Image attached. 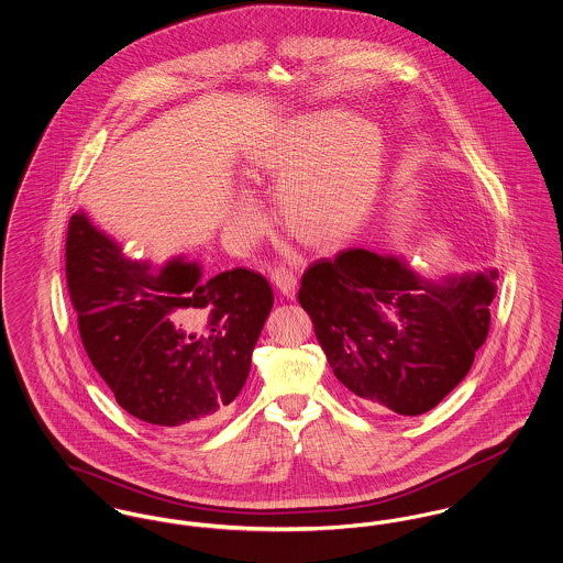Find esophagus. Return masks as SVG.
<instances>
[{"mask_svg": "<svg viewBox=\"0 0 563 563\" xmlns=\"http://www.w3.org/2000/svg\"><path fill=\"white\" fill-rule=\"evenodd\" d=\"M269 278H272L274 287H276L280 294L294 299L295 289H297V278H295L294 272H289V269L285 268L272 269Z\"/></svg>", "mask_w": 563, "mask_h": 563, "instance_id": "obj_1", "label": "esophagus"}]
</instances>
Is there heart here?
I'll list each match as a JSON object with an SVG mask.
<instances>
[{
    "instance_id": "1",
    "label": "heart",
    "mask_w": 563,
    "mask_h": 563,
    "mask_svg": "<svg viewBox=\"0 0 563 563\" xmlns=\"http://www.w3.org/2000/svg\"><path fill=\"white\" fill-rule=\"evenodd\" d=\"M382 156L375 124L344 111H317L257 145L249 156V175L278 184V214L294 239L333 249L349 241L372 211ZM255 219L257 209L242 202L239 225Z\"/></svg>"
}]
</instances>
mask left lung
Here are the masks:
<instances>
[{
	"label": "left lung",
	"mask_w": 563,
	"mask_h": 563,
	"mask_svg": "<svg viewBox=\"0 0 563 563\" xmlns=\"http://www.w3.org/2000/svg\"><path fill=\"white\" fill-rule=\"evenodd\" d=\"M494 278L434 285L395 257L349 249L306 269L297 299L350 393L372 411L420 416L454 390L485 344Z\"/></svg>",
	"instance_id": "8db88e82"
}]
</instances>
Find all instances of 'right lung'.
<instances>
[{"instance_id":"right-lung-1","label":"right lung","mask_w":563,"mask_h":563,"mask_svg":"<svg viewBox=\"0 0 563 563\" xmlns=\"http://www.w3.org/2000/svg\"><path fill=\"white\" fill-rule=\"evenodd\" d=\"M65 276L84 350L122 409L158 429H211L228 416L274 299L262 274L202 283L181 260L152 274L76 213Z\"/></svg>"}]
</instances>
